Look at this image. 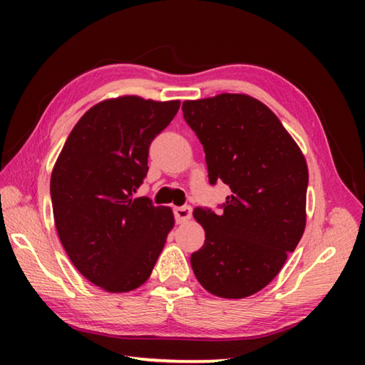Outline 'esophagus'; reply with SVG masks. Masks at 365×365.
<instances>
[{
  "label": "esophagus",
  "instance_id": "obj_1",
  "mask_svg": "<svg viewBox=\"0 0 365 365\" xmlns=\"http://www.w3.org/2000/svg\"><path fill=\"white\" fill-rule=\"evenodd\" d=\"M174 215H175L177 224H185V222H188L191 219V207L190 206L174 207Z\"/></svg>",
  "mask_w": 365,
  "mask_h": 365
}]
</instances>
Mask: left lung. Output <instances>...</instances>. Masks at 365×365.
Segmentation results:
<instances>
[{"label":"left lung","mask_w":365,"mask_h":365,"mask_svg":"<svg viewBox=\"0 0 365 365\" xmlns=\"http://www.w3.org/2000/svg\"><path fill=\"white\" fill-rule=\"evenodd\" d=\"M182 110L205 148L209 183L232 190L224 212L193 211L206 240L191 269L209 293L242 299L275 279L304 233L306 159L279 117L252 96L222 93L183 101Z\"/></svg>","instance_id":"1"}]
</instances>
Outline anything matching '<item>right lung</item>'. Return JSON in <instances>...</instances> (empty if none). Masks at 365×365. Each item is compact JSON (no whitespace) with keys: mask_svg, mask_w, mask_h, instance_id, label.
<instances>
[{"mask_svg":"<svg viewBox=\"0 0 365 365\" xmlns=\"http://www.w3.org/2000/svg\"><path fill=\"white\" fill-rule=\"evenodd\" d=\"M180 101L119 96L80 117L51 174L54 225L67 256L104 292L125 293L150 279L174 228L170 207L132 197L148 172V150Z\"/></svg>","mask_w":365,"mask_h":365,"instance_id":"right-lung-1","label":"right lung"}]
</instances>
